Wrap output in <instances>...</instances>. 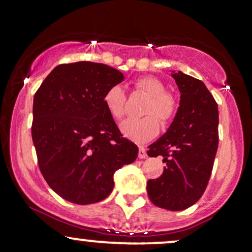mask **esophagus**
I'll return each instance as SVG.
<instances>
[{
	"mask_svg": "<svg viewBox=\"0 0 252 252\" xmlns=\"http://www.w3.org/2000/svg\"><path fill=\"white\" fill-rule=\"evenodd\" d=\"M138 157H139V159H146V158H147V153H146L145 147H142V146H140V147H139Z\"/></svg>",
	"mask_w": 252,
	"mask_h": 252,
	"instance_id": "esophagus-1",
	"label": "esophagus"
}]
</instances>
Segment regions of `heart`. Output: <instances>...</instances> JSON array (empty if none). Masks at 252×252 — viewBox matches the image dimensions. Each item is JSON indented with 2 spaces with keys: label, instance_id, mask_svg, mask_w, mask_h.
I'll use <instances>...</instances> for the list:
<instances>
[{
  "label": "heart",
  "instance_id": "1",
  "mask_svg": "<svg viewBox=\"0 0 252 252\" xmlns=\"http://www.w3.org/2000/svg\"><path fill=\"white\" fill-rule=\"evenodd\" d=\"M138 91L148 95L144 114H148L140 119L129 118L120 124V132L124 136L136 144H146L157 136L160 129V121L168 124L175 117L178 111V101L172 93L167 92L164 84L160 79L152 76H144L134 82ZM104 102L111 116L121 119L125 113L126 93L121 85H113L104 95ZM158 117L157 118L156 117Z\"/></svg>",
  "mask_w": 252,
  "mask_h": 252
}]
</instances>
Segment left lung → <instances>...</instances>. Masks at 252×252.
Here are the masks:
<instances>
[{
	"label": "left lung",
	"mask_w": 252,
	"mask_h": 252,
	"mask_svg": "<svg viewBox=\"0 0 252 252\" xmlns=\"http://www.w3.org/2000/svg\"><path fill=\"white\" fill-rule=\"evenodd\" d=\"M180 106L167 132L148 146L152 158L161 155L166 167L160 178L148 180L152 203L179 212L200 200L214 166L219 147V108L203 82L174 72Z\"/></svg>",
	"instance_id": "left-lung-1"
}]
</instances>
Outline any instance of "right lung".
Masks as SVG:
<instances>
[{
  "label": "right lung",
  "instance_id": "right-lung-1",
  "mask_svg": "<svg viewBox=\"0 0 252 252\" xmlns=\"http://www.w3.org/2000/svg\"><path fill=\"white\" fill-rule=\"evenodd\" d=\"M124 74L108 65L77 62L56 66L33 97L31 134L43 178L76 204L102 201L113 175L134 162L138 146L123 138L104 102Z\"/></svg>",
  "mask_w": 252,
  "mask_h": 252
}]
</instances>
